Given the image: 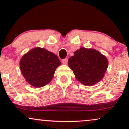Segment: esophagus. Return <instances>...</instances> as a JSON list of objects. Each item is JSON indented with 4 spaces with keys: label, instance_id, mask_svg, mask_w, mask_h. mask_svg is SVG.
Returning a JSON list of instances; mask_svg holds the SVG:
<instances>
[{
    "label": "esophagus",
    "instance_id": "1",
    "mask_svg": "<svg viewBox=\"0 0 129 129\" xmlns=\"http://www.w3.org/2000/svg\"><path fill=\"white\" fill-rule=\"evenodd\" d=\"M62 63H63V64H67V62H68V59L67 58L63 59H62Z\"/></svg>",
    "mask_w": 129,
    "mask_h": 129
}]
</instances>
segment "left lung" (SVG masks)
Masks as SVG:
<instances>
[{
    "mask_svg": "<svg viewBox=\"0 0 129 129\" xmlns=\"http://www.w3.org/2000/svg\"><path fill=\"white\" fill-rule=\"evenodd\" d=\"M69 66L76 79L86 85H92L103 79L108 67L106 56L93 49L81 48L69 58Z\"/></svg>",
    "mask_w": 129,
    "mask_h": 129,
    "instance_id": "8db88e82",
    "label": "left lung"
}]
</instances>
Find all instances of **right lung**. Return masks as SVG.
Masks as SVG:
<instances>
[{
	"label": "right lung",
	"mask_w": 129,
	"mask_h": 129,
	"mask_svg": "<svg viewBox=\"0 0 129 129\" xmlns=\"http://www.w3.org/2000/svg\"><path fill=\"white\" fill-rule=\"evenodd\" d=\"M20 65L26 81L33 86L41 87L51 81L60 62L52 52L45 48H35L22 57Z\"/></svg>",
	"instance_id": "1"
}]
</instances>
